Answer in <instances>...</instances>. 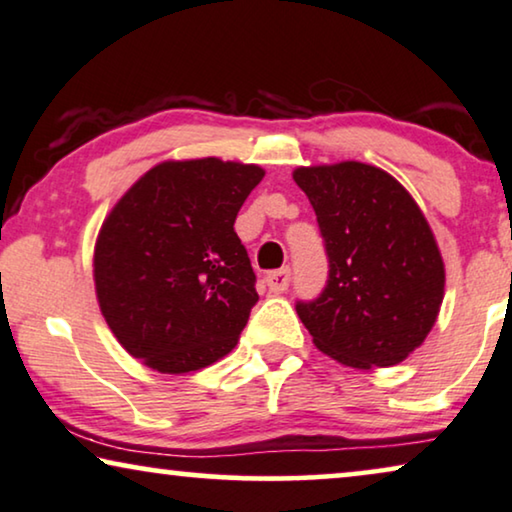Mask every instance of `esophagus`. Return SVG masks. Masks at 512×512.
I'll use <instances>...</instances> for the list:
<instances>
[{
  "label": "esophagus",
  "mask_w": 512,
  "mask_h": 512,
  "mask_svg": "<svg viewBox=\"0 0 512 512\" xmlns=\"http://www.w3.org/2000/svg\"><path fill=\"white\" fill-rule=\"evenodd\" d=\"M290 276H292L290 269H287V266H283V269L266 273L264 283H266V287H269V292L280 294V292H285L287 287H290Z\"/></svg>",
  "instance_id": "34e87169"
}]
</instances>
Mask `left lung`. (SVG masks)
Masks as SVG:
<instances>
[{
    "mask_svg": "<svg viewBox=\"0 0 512 512\" xmlns=\"http://www.w3.org/2000/svg\"><path fill=\"white\" fill-rule=\"evenodd\" d=\"M329 262L327 283L297 313L325 355L355 369L392 366L422 345L443 301L434 234L390 174L362 162L301 167Z\"/></svg>",
    "mask_w": 512,
    "mask_h": 512,
    "instance_id": "1",
    "label": "left lung"
}]
</instances>
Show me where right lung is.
<instances>
[{
  "label": "right lung",
  "instance_id": "right-lung-1",
  "mask_svg": "<svg viewBox=\"0 0 512 512\" xmlns=\"http://www.w3.org/2000/svg\"><path fill=\"white\" fill-rule=\"evenodd\" d=\"M264 178L215 157L164 162L118 201L95 248L102 313L129 355L162 373L218 362L257 304L255 271L234 232Z\"/></svg>",
  "mask_w": 512,
  "mask_h": 512
}]
</instances>
